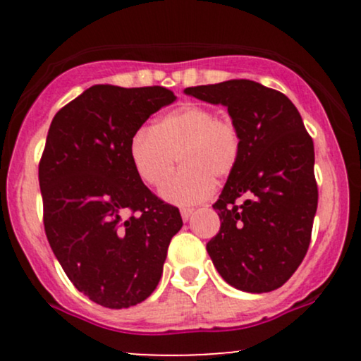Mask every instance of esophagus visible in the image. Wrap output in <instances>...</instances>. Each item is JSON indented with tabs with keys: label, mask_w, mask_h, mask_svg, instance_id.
Wrapping results in <instances>:
<instances>
[{
	"label": "esophagus",
	"mask_w": 361,
	"mask_h": 361,
	"mask_svg": "<svg viewBox=\"0 0 361 361\" xmlns=\"http://www.w3.org/2000/svg\"><path fill=\"white\" fill-rule=\"evenodd\" d=\"M193 212H195L193 207H183V209H181V219L186 222L190 217H192Z\"/></svg>",
	"instance_id": "34e87169"
}]
</instances>
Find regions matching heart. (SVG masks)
Wrapping results in <instances>:
<instances>
[{
	"label": "heart",
	"instance_id": "b5f03b06",
	"mask_svg": "<svg viewBox=\"0 0 361 361\" xmlns=\"http://www.w3.org/2000/svg\"><path fill=\"white\" fill-rule=\"evenodd\" d=\"M241 152V135L233 120L198 103H183L151 128H140L128 146L137 175L149 186L161 185L177 160L184 168L161 186L164 200L178 205L202 202L212 193L214 178L233 173Z\"/></svg>",
	"mask_w": 361,
	"mask_h": 361
}]
</instances>
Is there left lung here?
I'll list each match as a JSON object with an SVG mask.
<instances>
[{"mask_svg": "<svg viewBox=\"0 0 361 361\" xmlns=\"http://www.w3.org/2000/svg\"><path fill=\"white\" fill-rule=\"evenodd\" d=\"M185 93L226 105L241 135L238 164L212 205L221 229L207 251L234 288L271 292L309 250L319 197L312 137L295 105L259 82L231 80Z\"/></svg>", "mask_w": 361, "mask_h": 361, "instance_id": "1", "label": "left lung"}]
</instances>
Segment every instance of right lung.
<instances>
[{
  "label": "right lung",
  "mask_w": 361,
  "mask_h": 361,
  "mask_svg": "<svg viewBox=\"0 0 361 361\" xmlns=\"http://www.w3.org/2000/svg\"><path fill=\"white\" fill-rule=\"evenodd\" d=\"M175 100L163 86L94 85L49 128L39 163L45 235L74 287L103 307H130L154 292L183 226L128 156L140 126Z\"/></svg>",
  "instance_id": "right-lung-1"
}]
</instances>
